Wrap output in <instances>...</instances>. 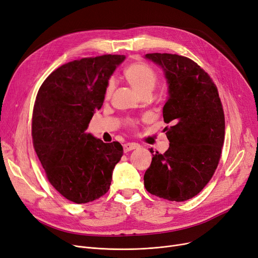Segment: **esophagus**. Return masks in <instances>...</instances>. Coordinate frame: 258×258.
Instances as JSON below:
<instances>
[{
    "mask_svg": "<svg viewBox=\"0 0 258 258\" xmlns=\"http://www.w3.org/2000/svg\"><path fill=\"white\" fill-rule=\"evenodd\" d=\"M139 147H140V145L137 143H126V144H124V151L128 152V151H131L134 149H138Z\"/></svg>",
    "mask_w": 258,
    "mask_h": 258,
    "instance_id": "esophagus-1",
    "label": "esophagus"
}]
</instances>
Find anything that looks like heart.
Masks as SVG:
<instances>
[{"mask_svg": "<svg viewBox=\"0 0 258 258\" xmlns=\"http://www.w3.org/2000/svg\"><path fill=\"white\" fill-rule=\"evenodd\" d=\"M125 78L139 95L147 91H152L156 84V75L154 71L143 63H134L128 66L125 70ZM113 86V81L110 80L106 89L107 94L111 93Z\"/></svg>", "mask_w": 258, "mask_h": 258, "instance_id": "obj_1", "label": "heart"}]
</instances>
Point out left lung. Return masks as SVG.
I'll return each mask as SVG.
<instances>
[{"label": "left lung", "instance_id": "left-lung-1", "mask_svg": "<svg viewBox=\"0 0 258 258\" xmlns=\"http://www.w3.org/2000/svg\"><path fill=\"white\" fill-rule=\"evenodd\" d=\"M162 68L168 85L163 109L168 150L153 154L144 175L147 191L171 202L199 194L218 165L225 140V115L215 84L192 59L147 53Z\"/></svg>", "mask_w": 258, "mask_h": 258}]
</instances>
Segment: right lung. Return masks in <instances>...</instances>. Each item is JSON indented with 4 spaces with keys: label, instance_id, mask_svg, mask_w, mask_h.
I'll return each instance as SVG.
<instances>
[{
    "label": "right lung",
    "instance_id": "add662e5",
    "mask_svg": "<svg viewBox=\"0 0 258 258\" xmlns=\"http://www.w3.org/2000/svg\"><path fill=\"white\" fill-rule=\"evenodd\" d=\"M125 55L73 60L54 70L36 95L32 114L34 150L55 190L76 204L100 199L110 188L122 156L118 142L87 133L103 106L107 85Z\"/></svg>",
    "mask_w": 258,
    "mask_h": 258
}]
</instances>
